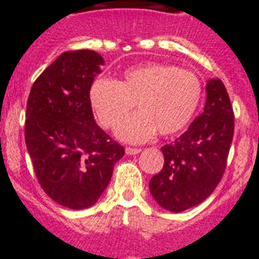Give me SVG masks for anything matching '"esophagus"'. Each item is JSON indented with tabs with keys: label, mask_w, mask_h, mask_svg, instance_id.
I'll use <instances>...</instances> for the list:
<instances>
[{
	"label": "esophagus",
	"mask_w": 259,
	"mask_h": 259,
	"mask_svg": "<svg viewBox=\"0 0 259 259\" xmlns=\"http://www.w3.org/2000/svg\"><path fill=\"white\" fill-rule=\"evenodd\" d=\"M125 152H126V154H129V156H134V154L140 153V152H141V149H140V148H130V146H126Z\"/></svg>",
	"instance_id": "1"
}]
</instances>
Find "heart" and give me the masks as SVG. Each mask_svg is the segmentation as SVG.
<instances>
[{
    "label": "heart",
    "mask_w": 259,
    "mask_h": 259,
    "mask_svg": "<svg viewBox=\"0 0 259 259\" xmlns=\"http://www.w3.org/2000/svg\"><path fill=\"white\" fill-rule=\"evenodd\" d=\"M203 86L193 71L165 63H149L126 70L121 80L99 78L90 87V103L102 126L117 127L123 141H148L158 132L168 137L180 133L192 121L200 105Z\"/></svg>",
    "instance_id": "heart-1"
}]
</instances>
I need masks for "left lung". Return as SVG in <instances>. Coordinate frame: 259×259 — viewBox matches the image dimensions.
<instances>
[{"mask_svg": "<svg viewBox=\"0 0 259 259\" xmlns=\"http://www.w3.org/2000/svg\"><path fill=\"white\" fill-rule=\"evenodd\" d=\"M204 111L173 144L161 148L164 166L149 181L162 208L181 212L200 204L221 183L234 136V111L221 79L205 87Z\"/></svg>", "mask_w": 259, "mask_h": 259, "instance_id": "left-lung-1", "label": "left lung"}]
</instances>
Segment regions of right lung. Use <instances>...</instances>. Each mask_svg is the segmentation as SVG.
Segmentation results:
<instances>
[{
  "instance_id": "add662e5",
  "label": "right lung",
  "mask_w": 259,
  "mask_h": 259,
  "mask_svg": "<svg viewBox=\"0 0 259 259\" xmlns=\"http://www.w3.org/2000/svg\"><path fill=\"white\" fill-rule=\"evenodd\" d=\"M103 58L95 51H67L42 71L26 103L25 144L44 192L63 207L97 203L125 154L95 123L90 87Z\"/></svg>"
}]
</instances>
